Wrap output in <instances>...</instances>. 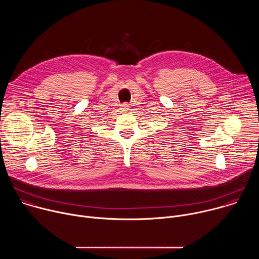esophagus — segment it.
<instances>
[{
	"mask_svg": "<svg viewBox=\"0 0 259 259\" xmlns=\"http://www.w3.org/2000/svg\"><path fill=\"white\" fill-rule=\"evenodd\" d=\"M121 109L123 110V112H129L130 105H129V104H127V103H124V104H122V105H121Z\"/></svg>",
	"mask_w": 259,
	"mask_h": 259,
	"instance_id": "34e87169",
	"label": "esophagus"
}]
</instances>
